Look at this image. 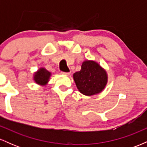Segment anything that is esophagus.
Wrapping results in <instances>:
<instances>
[{
    "instance_id": "1",
    "label": "esophagus",
    "mask_w": 147,
    "mask_h": 147,
    "mask_svg": "<svg viewBox=\"0 0 147 147\" xmlns=\"http://www.w3.org/2000/svg\"><path fill=\"white\" fill-rule=\"evenodd\" d=\"M61 73L62 74V75H69L70 74V72H61Z\"/></svg>"
}]
</instances>
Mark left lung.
<instances>
[{"label": "left lung", "mask_w": 147, "mask_h": 147, "mask_svg": "<svg viewBox=\"0 0 147 147\" xmlns=\"http://www.w3.org/2000/svg\"><path fill=\"white\" fill-rule=\"evenodd\" d=\"M73 78L81 93L87 96L102 92L108 81L106 72L93 61H84L81 70L74 73Z\"/></svg>", "instance_id": "obj_1"}]
</instances>
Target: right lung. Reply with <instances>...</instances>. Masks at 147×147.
Instances as JSON below:
<instances>
[{"mask_svg":"<svg viewBox=\"0 0 147 147\" xmlns=\"http://www.w3.org/2000/svg\"><path fill=\"white\" fill-rule=\"evenodd\" d=\"M51 73L46 69L41 68L35 73L34 76V80L39 85H46L48 84Z\"/></svg>","mask_w":147,"mask_h":147,"instance_id":"1","label":"right lung"}]
</instances>
